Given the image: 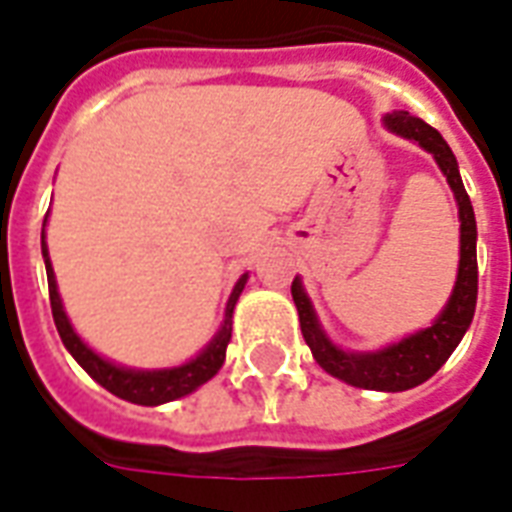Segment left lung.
<instances>
[{
  "label": "left lung",
  "instance_id": "8db88e82",
  "mask_svg": "<svg viewBox=\"0 0 512 512\" xmlns=\"http://www.w3.org/2000/svg\"><path fill=\"white\" fill-rule=\"evenodd\" d=\"M382 124L401 138L418 143L420 149L429 151L434 162L448 179L453 198L458 206V274L453 293L442 312L431 320L429 328L404 336L399 342L385 344L380 350H342L339 344L331 342V336L320 325V317L314 312L312 298L306 295L301 276L293 279V301L301 320V333L312 350L314 361L323 366L325 372L336 380L347 382L352 388L363 391H385L399 393L410 391L420 382L442 369L450 352L456 350L458 342L464 339L472 317H475V304H478V225H475V211L469 203L467 189L458 173V162L453 151L445 143L434 127L418 116H410L407 111L385 113Z\"/></svg>",
  "mask_w": 512,
  "mask_h": 512
}]
</instances>
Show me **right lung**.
<instances>
[{
  "mask_svg": "<svg viewBox=\"0 0 512 512\" xmlns=\"http://www.w3.org/2000/svg\"><path fill=\"white\" fill-rule=\"evenodd\" d=\"M48 222V217H45ZM45 222H43V260H45V274H48V293H51V312H54L56 331L62 336L64 347L73 355L83 372L89 374L94 382H100L105 391H111L113 396H119L132 404H143V407H157V404H168L181 396H189L192 391H198L200 385H206L214 374L222 369L225 363V350L230 344V333H233V309L238 304V295L244 293L246 279L249 271L238 276L233 293L227 298L225 317L219 323L217 333L211 336V342L203 350L189 358L181 366H170V369H132V366H121L108 358H102L100 352H94L89 344L83 342L78 331L70 323V317L64 312L62 295L56 287V274L51 266V257H48V244H45Z\"/></svg>",
  "mask_w": 512,
  "mask_h": 512,
  "instance_id": "right-lung-1",
  "label": "right lung"
}]
</instances>
